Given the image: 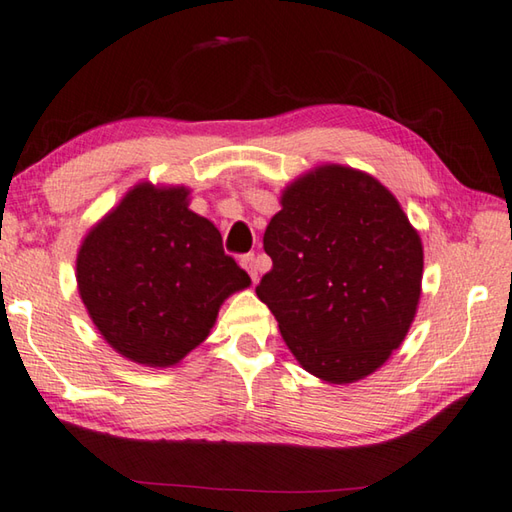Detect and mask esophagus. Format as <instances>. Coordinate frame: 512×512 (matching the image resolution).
Wrapping results in <instances>:
<instances>
[{
	"label": "esophagus",
	"mask_w": 512,
	"mask_h": 512,
	"mask_svg": "<svg viewBox=\"0 0 512 512\" xmlns=\"http://www.w3.org/2000/svg\"><path fill=\"white\" fill-rule=\"evenodd\" d=\"M241 266L246 268L248 271V275H250V280H257V271H259V266H257V257L255 255H244L241 257Z\"/></svg>",
	"instance_id": "esophagus-1"
}]
</instances>
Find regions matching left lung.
Listing matches in <instances>:
<instances>
[{
	"label": "left lung",
	"mask_w": 512,
	"mask_h": 512,
	"mask_svg": "<svg viewBox=\"0 0 512 512\" xmlns=\"http://www.w3.org/2000/svg\"><path fill=\"white\" fill-rule=\"evenodd\" d=\"M280 203L264 232L273 268L257 297L309 374L356 383L410 331L423 280L421 237L383 183L345 165L315 167Z\"/></svg>",
	"instance_id": "1"
}]
</instances>
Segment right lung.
Here are the masks:
<instances>
[{
  "label": "right lung",
  "mask_w": 512,
  "mask_h": 512,
  "mask_svg": "<svg viewBox=\"0 0 512 512\" xmlns=\"http://www.w3.org/2000/svg\"><path fill=\"white\" fill-rule=\"evenodd\" d=\"M188 194L138 183L89 230L76 259L89 318L138 365H176L208 338L226 297L250 286Z\"/></svg>",
  "instance_id": "right-lung-1"
}]
</instances>
